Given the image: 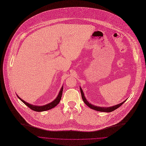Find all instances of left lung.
<instances>
[{
	"instance_id": "obj_1",
	"label": "left lung",
	"mask_w": 146,
	"mask_h": 146,
	"mask_svg": "<svg viewBox=\"0 0 146 146\" xmlns=\"http://www.w3.org/2000/svg\"><path fill=\"white\" fill-rule=\"evenodd\" d=\"M80 88V91H81V94H82V99H83L84 102L88 106V107H90V108H91V109H92V110H96V111H97L105 112H111L113 111L114 110H116V109L118 108L119 107H120L126 101V100H125V101H124L123 102H122L121 103V104L116 105L113 106V107H97V106H94V105H92V104H90V103L87 101V100L86 99L82 89L81 88Z\"/></svg>"
}]
</instances>
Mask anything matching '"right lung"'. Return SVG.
<instances>
[{
    "label": "right lung",
    "mask_w": 146,
    "mask_h": 146,
    "mask_svg": "<svg viewBox=\"0 0 146 146\" xmlns=\"http://www.w3.org/2000/svg\"><path fill=\"white\" fill-rule=\"evenodd\" d=\"M63 87L62 86V87L61 88L60 91H59V93L58 96V97H56V98L54 101H52V102L46 104L44 106H36V105H31L27 102H26L25 101H24V100H23L21 98H20L18 96V98L25 104L29 107L31 110L34 111H36V112H42V111H48L49 110L53 108H54L59 103L60 100H61V97H62V92H63Z\"/></svg>",
    "instance_id": "add662e5"
}]
</instances>
